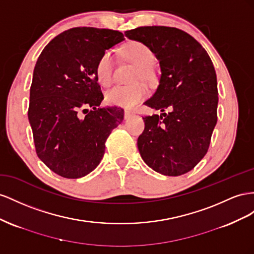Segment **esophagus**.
I'll use <instances>...</instances> for the list:
<instances>
[{"label": "esophagus", "instance_id": "1", "mask_svg": "<svg viewBox=\"0 0 254 254\" xmlns=\"http://www.w3.org/2000/svg\"><path fill=\"white\" fill-rule=\"evenodd\" d=\"M134 115L133 112H129V111H126L125 112V119H129Z\"/></svg>", "mask_w": 254, "mask_h": 254}]
</instances>
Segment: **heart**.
<instances>
[{
	"label": "heart",
	"instance_id": "1",
	"mask_svg": "<svg viewBox=\"0 0 254 254\" xmlns=\"http://www.w3.org/2000/svg\"><path fill=\"white\" fill-rule=\"evenodd\" d=\"M125 53L136 66L135 81H150L153 77L151 64L154 61V54L151 49L139 41H131L126 46ZM96 75L99 83L108 87L114 81V53L106 50L99 57L96 64ZM148 96V89L143 84L131 86H116L106 93L107 103L126 108H132L141 102Z\"/></svg>",
	"mask_w": 254,
	"mask_h": 254
}]
</instances>
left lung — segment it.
Returning <instances> with one entry per match:
<instances>
[{
  "label": "left lung",
  "instance_id": "8db88e82",
  "mask_svg": "<svg viewBox=\"0 0 254 254\" xmlns=\"http://www.w3.org/2000/svg\"><path fill=\"white\" fill-rule=\"evenodd\" d=\"M126 36L148 46L162 72L154 95L143 103L162 114L142 117L137 140L141 158L164 176H182L206 154L217 123L214 64L197 40L176 27L140 26Z\"/></svg>",
  "mask_w": 254,
  "mask_h": 254
}]
</instances>
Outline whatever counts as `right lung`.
<instances>
[{
	"label": "right lung",
	"instance_id": "add662e5",
	"mask_svg": "<svg viewBox=\"0 0 254 254\" xmlns=\"http://www.w3.org/2000/svg\"><path fill=\"white\" fill-rule=\"evenodd\" d=\"M122 40L118 31L74 27L38 57L27 115L36 153L56 175L78 179L96 169L107 137L125 117L120 107H99L104 97L96 75L99 57Z\"/></svg>",
	"mask_w": 254,
	"mask_h": 254
}]
</instances>
